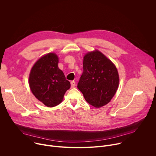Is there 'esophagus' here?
Returning a JSON list of instances; mask_svg holds the SVG:
<instances>
[{
  "label": "esophagus",
  "mask_w": 156,
  "mask_h": 156,
  "mask_svg": "<svg viewBox=\"0 0 156 156\" xmlns=\"http://www.w3.org/2000/svg\"><path fill=\"white\" fill-rule=\"evenodd\" d=\"M75 87V81H71V87L74 88Z\"/></svg>",
  "instance_id": "esophagus-1"
}]
</instances>
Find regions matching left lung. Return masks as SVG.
<instances>
[{
  "instance_id": "obj_1",
  "label": "left lung",
  "mask_w": 156,
  "mask_h": 156,
  "mask_svg": "<svg viewBox=\"0 0 156 156\" xmlns=\"http://www.w3.org/2000/svg\"><path fill=\"white\" fill-rule=\"evenodd\" d=\"M83 72L78 88L90 105L100 108L115 94L119 75L115 65L100 51L88 53L83 58Z\"/></svg>"
}]
</instances>
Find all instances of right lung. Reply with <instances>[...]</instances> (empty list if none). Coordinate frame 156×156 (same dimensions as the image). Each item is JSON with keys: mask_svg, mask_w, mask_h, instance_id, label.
<instances>
[{"mask_svg": "<svg viewBox=\"0 0 156 156\" xmlns=\"http://www.w3.org/2000/svg\"><path fill=\"white\" fill-rule=\"evenodd\" d=\"M58 58L53 53L42 56L32 67L29 85L34 96L48 107H54L63 100L70 83L58 68Z\"/></svg>", "mask_w": 156, "mask_h": 156, "instance_id": "1", "label": "right lung"}]
</instances>
